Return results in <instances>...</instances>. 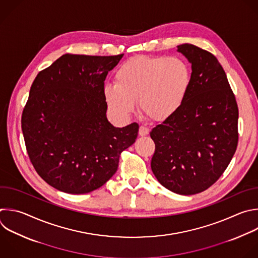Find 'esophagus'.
Segmentation results:
<instances>
[{"instance_id":"esophagus-1","label":"esophagus","mask_w":258,"mask_h":258,"mask_svg":"<svg viewBox=\"0 0 258 258\" xmlns=\"http://www.w3.org/2000/svg\"><path fill=\"white\" fill-rule=\"evenodd\" d=\"M148 134H149V128L146 127V126L141 125V126H140V130H139V135H140L141 137H144V136H147Z\"/></svg>"}]
</instances>
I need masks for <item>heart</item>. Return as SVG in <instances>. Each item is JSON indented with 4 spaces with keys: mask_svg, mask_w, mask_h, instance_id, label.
Wrapping results in <instances>:
<instances>
[{
    "mask_svg": "<svg viewBox=\"0 0 258 258\" xmlns=\"http://www.w3.org/2000/svg\"><path fill=\"white\" fill-rule=\"evenodd\" d=\"M115 84L104 87L109 107L120 116H128L136 107L147 117L164 121L182 107L191 83L188 66L174 56L131 57L115 72Z\"/></svg>",
    "mask_w": 258,
    "mask_h": 258,
    "instance_id": "b5f03b06",
    "label": "heart"
}]
</instances>
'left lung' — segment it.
<instances>
[{"mask_svg": "<svg viewBox=\"0 0 258 258\" xmlns=\"http://www.w3.org/2000/svg\"><path fill=\"white\" fill-rule=\"evenodd\" d=\"M191 63V83L177 113L150 133L155 143L151 168L167 189L182 196L213 185L238 144V106L226 73L211 52L194 44L177 46Z\"/></svg>", "mask_w": 258, "mask_h": 258, "instance_id": "1", "label": "left lung"}]
</instances>
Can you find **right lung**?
Wrapping results in <instances>:
<instances>
[{
	"label": "right lung",
	"instance_id": "right-lung-1",
	"mask_svg": "<svg viewBox=\"0 0 258 258\" xmlns=\"http://www.w3.org/2000/svg\"><path fill=\"white\" fill-rule=\"evenodd\" d=\"M123 54H63L38 73L22 114V132L38 175L57 190L83 195L106 183L139 124L113 126L104 81Z\"/></svg>",
	"mask_w": 258,
	"mask_h": 258
}]
</instances>
